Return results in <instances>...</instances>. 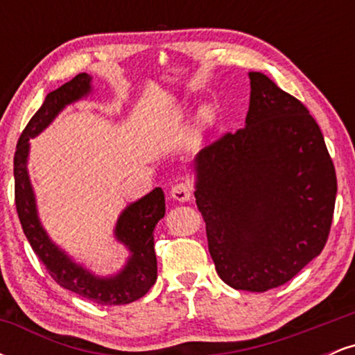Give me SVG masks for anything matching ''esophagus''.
<instances>
[{
  "label": "esophagus",
  "mask_w": 355,
  "mask_h": 355,
  "mask_svg": "<svg viewBox=\"0 0 355 355\" xmlns=\"http://www.w3.org/2000/svg\"><path fill=\"white\" fill-rule=\"evenodd\" d=\"M172 198L177 202H189L191 198V187L189 182H182V183H177V185L172 189Z\"/></svg>",
  "instance_id": "obj_1"
}]
</instances>
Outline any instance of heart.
I'll use <instances>...</instances> for the list:
<instances>
[{"label": "heart", "instance_id": "1", "mask_svg": "<svg viewBox=\"0 0 355 355\" xmlns=\"http://www.w3.org/2000/svg\"><path fill=\"white\" fill-rule=\"evenodd\" d=\"M211 118H214V108H210V107L203 108L200 113V120L203 121V123H209V121H211Z\"/></svg>", "mask_w": 355, "mask_h": 355}]
</instances>
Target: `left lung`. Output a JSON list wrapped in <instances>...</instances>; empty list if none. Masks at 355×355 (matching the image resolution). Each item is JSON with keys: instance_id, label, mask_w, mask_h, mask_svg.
<instances>
[{"instance_id": "8db88e82", "label": "left lung", "mask_w": 355, "mask_h": 355, "mask_svg": "<svg viewBox=\"0 0 355 355\" xmlns=\"http://www.w3.org/2000/svg\"><path fill=\"white\" fill-rule=\"evenodd\" d=\"M245 128L200 150L195 198L220 279L237 291L284 285L327 242L337 178L309 110L248 73Z\"/></svg>"}]
</instances>
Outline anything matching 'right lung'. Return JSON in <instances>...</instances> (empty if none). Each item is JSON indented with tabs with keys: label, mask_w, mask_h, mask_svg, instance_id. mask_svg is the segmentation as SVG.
<instances>
[{
	"label": "right lung",
	"mask_w": 355,
	"mask_h": 355,
	"mask_svg": "<svg viewBox=\"0 0 355 355\" xmlns=\"http://www.w3.org/2000/svg\"><path fill=\"white\" fill-rule=\"evenodd\" d=\"M92 93V76L80 73L55 92L48 93L42 108L23 130L15 152V202L19 222L28 242L50 275L63 288L101 305L130 304L144 297L157 280V255L153 248V230L165 215V195L160 187L140 200L130 203L121 211L115 225V239L130 252L126 263L116 274L100 277L75 262L60 248L43 229L30 173L28 155L30 138L38 137L63 112Z\"/></svg>",
	"instance_id": "obj_1"
}]
</instances>
